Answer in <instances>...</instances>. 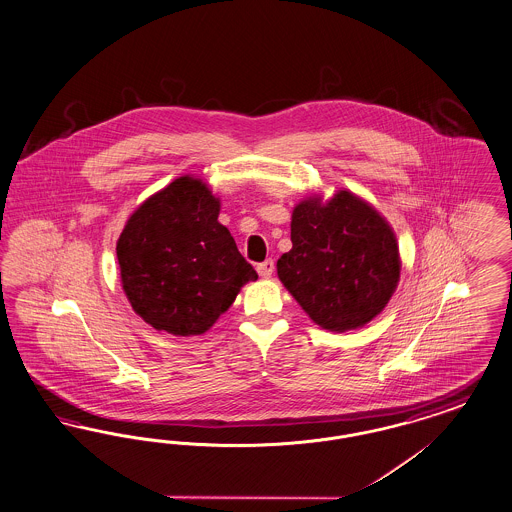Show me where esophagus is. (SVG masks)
Listing matches in <instances>:
<instances>
[{"label":"esophagus","instance_id":"esophagus-1","mask_svg":"<svg viewBox=\"0 0 512 512\" xmlns=\"http://www.w3.org/2000/svg\"><path fill=\"white\" fill-rule=\"evenodd\" d=\"M257 272L261 278H270L272 272H274V261L272 259H266L265 263L257 265Z\"/></svg>","mask_w":512,"mask_h":512}]
</instances>
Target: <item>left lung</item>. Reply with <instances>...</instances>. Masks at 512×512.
<instances>
[{
    "label": "left lung",
    "mask_w": 512,
    "mask_h": 512,
    "mask_svg": "<svg viewBox=\"0 0 512 512\" xmlns=\"http://www.w3.org/2000/svg\"><path fill=\"white\" fill-rule=\"evenodd\" d=\"M293 247L278 278L308 318L343 333L366 326L396 291L400 251L387 219L350 190L305 198L291 213Z\"/></svg>",
    "instance_id": "8db88e82"
}]
</instances>
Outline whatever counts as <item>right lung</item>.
Masks as SVG:
<instances>
[{
  "mask_svg": "<svg viewBox=\"0 0 512 512\" xmlns=\"http://www.w3.org/2000/svg\"><path fill=\"white\" fill-rule=\"evenodd\" d=\"M219 211L211 188L183 175L129 215L116 244L123 293L152 328L202 335L257 280Z\"/></svg>",
  "mask_w": 512,
  "mask_h": 512,
  "instance_id": "right-lung-1",
  "label": "right lung"
}]
</instances>
